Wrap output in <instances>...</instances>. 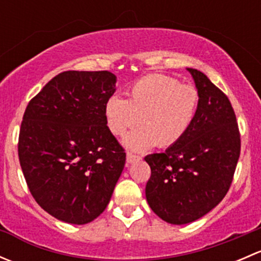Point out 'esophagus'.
<instances>
[{
    "label": "esophagus",
    "mask_w": 261,
    "mask_h": 261,
    "mask_svg": "<svg viewBox=\"0 0 261 261\" xmlns=\"http://www.w3.org/2000/svg\"><path fill=\"white\" fill-rule=\"evenodd\" d=\"M140 159H141L140 156H136V155L131 154V152H127V155H126V163H127V165L133 164V163L135 162H139Z\"/></svg>",
    "instance_id": "34e87169"
}]
</instances>
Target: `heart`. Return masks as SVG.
<instances>
[{"mask_svg": "<svg viewBox=\"0 0 261 261\" xmlns=\"http://www.w3.org/2000/svg\"><path fill=\"white\" fill-rule=\"evenodd\" d=\"M127 99L112 96L105 105V120L111 134L122 136L131 151H146L155 145L172 146L191 128L199 106L196 87L162 74L136 81L128 88Z\"/></svg>", "mask_w": 261, "mask_h": 261, "instance_id": "heart-1", "label": "heart"}]
</instances>
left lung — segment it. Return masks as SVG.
Segmentation results:
<instances>
[{
  "label": "left lung",
  "mask_w": 261,
  "mask_h": 261,
  "mask_svg": "<svg viewBox=\"0 0 261 261\" xmlns=\"http://www.w3.org/2000/svg\"><path fill=\"white\" fill-rule=\"evenodd\" d=\"M199 93L191 128L164 152L145 156L151 175L146 201L172 225L203 217L227 193L240 156V134L230 101L206 75L187 68Z\"/></svg>",
  "instance_id": "left-lung-1"
}]
</instances>
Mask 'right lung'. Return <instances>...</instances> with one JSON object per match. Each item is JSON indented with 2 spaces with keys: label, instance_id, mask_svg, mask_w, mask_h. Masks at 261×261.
Masks as SVG:
<instances>
[{
  "label": "right lung",
  "instance_id": "right-lung-1",
  "mask_svg": "<svg viewBox=\"0 0 261 261\" xmlns=\"http://www.w3.org/2000/svg\"><path fill=\"white\" fill-rule=\"evenodd\" d=\"M111 72L68 70L29 102L18 138L23 177L39 206L73 225L106 210L126 154L109 130L105 105L116 92Z\"/></svg>",
  "mask_w": 261,
  "mask_h": 261
}]
</instances>
